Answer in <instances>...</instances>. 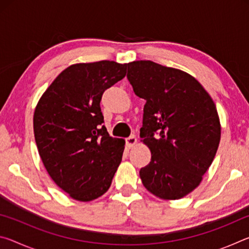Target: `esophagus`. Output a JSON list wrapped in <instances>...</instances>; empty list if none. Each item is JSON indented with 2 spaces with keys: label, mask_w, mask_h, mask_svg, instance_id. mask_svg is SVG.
<instances>
[{
  "label": "esophagus",
  "mask_w": 249,
  "mask_h": 249,
  "mask_svg": "<svg viewBox=\"0 0 249 249\" xmlns=\"http://www.w3.org/2000/svg\"><path fill=\"white\" fill-rule=\"evenodd\" d=\"M136 142H137V138L136 136H134V135L129 136L128 138H126V146H127L128 148H132V147L136 145Z\"/></svg>",
  "instance_id": "34e87169"
}]
</instances>
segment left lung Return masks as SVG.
<instances>
[{
    "label": "left lung",
    "instance_id": "left-lung-1",
    "mask_svg": "<svg viewBox=\"0 0 249 249\" xmlns=\"http://www.w3.org/2000/svg\"><path fill=\"white\" fill-rule=\"evenodd\" d=\"M135 94L146 100L140 136L150 149L140 176L163 200H178L200 184L218 148L221 124L212 98L184 71L150 60L126 64Z\"/></svg>",
    "mask_w": 249,
    "mask_h": 249
}]
</instances>
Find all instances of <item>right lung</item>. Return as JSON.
<instances>
[{"label":"right lung","instance_id":"right-lung-1","mask_svg":"<svg viewBox=\"0 0 249 249\" xmlns=\"http://www.w3.org/2000/svg\"><path fill=\"white\" fill-rule=\"evenodd\" d=\"M125 75L126 64H75L53 80L37 103L34 134L41 161L74 200L103 196L122 161L125 141L108 135L100 102L103 92Z\"/></svg>","mask_w":249,"mask_h":249}]
</instances>
